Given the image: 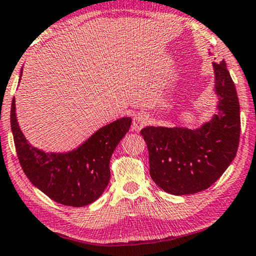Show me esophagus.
<instances>
[{
  "label": "esophagus",
  "instance_id": "1",
  "mask_svg": "<svg viewBox=\"0 0 256 256\" xmlns=\"http://www.w3.org/2000/svg\"><path fill=\"white\" fill-rule=\"evenodd\" d=\"M148 122V116L144 114V113H137V114L134 116L132 121V129L136 132H140L142 128L145 127Z\"/></svg>",
  "mask_w": 256,
  "mask_h": 256
}]
</instances>
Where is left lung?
I'll list each match as a JSON object with an SVG mask.
<instances>
[{
  "label": "left lung",
  "mask_w": 256,
  "mask_h": 256,
  "mask_svg": "<svg viewBox=\"0 0 256 256\" xmlns=\"http://www.w3.org/2000/svg\"><path fill=\"white\" fill-rule=\"evenodd\" d=\"M216 113L200 128L145 127L150 178L172 195L208 190L236 156L240 135V102L226 62H213Z\"/></svg>",
  "instance_id": "1"
}]
</instances>
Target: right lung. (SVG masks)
I'll use <instances>...</instances> for the list:
<instances>
[{
  "label": "right lung",
  "instance_id": "obj_1",
  "mask_svg": "<svg viewBox=\"0 0 256 256\" xmlns=\"http://www.w3.org/2000/svg\"><path fill=\"white\" fill-rule=\"evenodd\" d=\"M20 74V79H22ZM11 130L24 174L34 186L62 205L82 208L95 202L110 182V160L129 132L132 118L124 116L95 132L77 148L48 153L29 143L19 127L16 100L11 104Z\"/></svg>",
  "mask_w": 256,
  "mask_h": 256
}]
</instances>
